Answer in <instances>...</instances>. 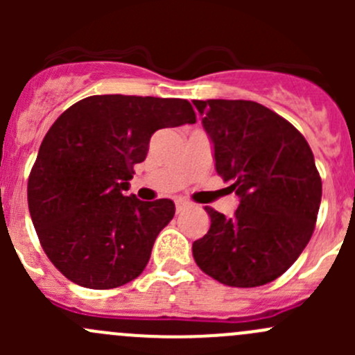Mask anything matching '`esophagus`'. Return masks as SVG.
Returning <instances> with one entry per match:
<instances>
[{
    "instance_id": "esophagus-1",
    "label": "esophagus",
    "mask_w": 355,
    "mask_h": 355,
    "mask_svg": "<svg viewBox=\"0 0 355 355\" xmlns=\"http://www.w3.org/2000/svg\"><path fill=\"white\" fill-rule=\"evenodd\" d=\"M191 206V202L185 199H177L175 200V209H177V213H182V211H185L187 207Z\"/></svg>"
}]
</instances>
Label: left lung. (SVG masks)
Listing matches in <instances>:
<instances>
[{"label": "left lung", "instance_id": "1", "mask_svg": "<svg viewBox=\"0 0 355 355\" xmlns=\"http://www.w3.org/2000/svg\"><path fill=\"white\" fill-rule=\"evenodd\" d=\"M214 166L241 202L232 218L206 206L211 227L192 244L198 266L228 287L266 285L309 242L321 177L304 135L266 106L244 99L194 101Z\"/></svg>", "mask_w": 355, "mask_h": 355}]
</instances>
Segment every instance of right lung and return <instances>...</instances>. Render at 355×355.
Wrapping results in <instances>:
<instances>
[{"label": "right lung", "instance_id": "right-lung-1", "mask_svg": "<svg viewBox=\"0 0 355 355\" xmlns=\"http://www.w3.org/2000/svg\"><path fill=\"white\" fill-rule=\"evenodd\" d=\"M196 123L187 99L89 96L63 111L28 175L32 223L46 256L73 284L106 290L144 271L171 221L170 199L125 196L159 128Z\"/></svg>", "mask_w": 355, "mask_h": 355}]
</instances>
